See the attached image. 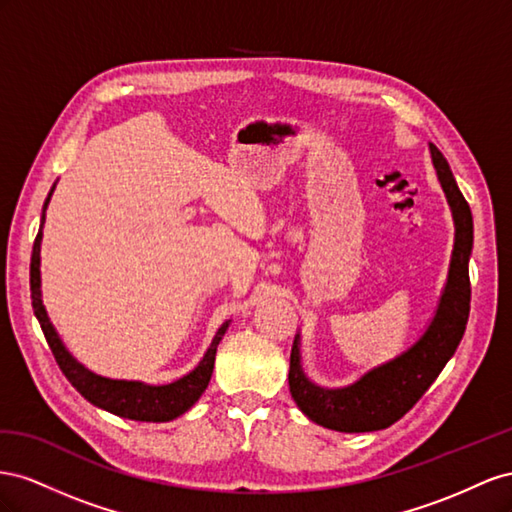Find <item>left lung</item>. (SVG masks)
I'll return each instance as SVG.
<instances>
[{"instance_id":"left-lung-1","label":"left lung","mask_w":512,"mask_h":512,"mask_svg":"<svg viewBox=\"0 0 512 512\" xmlns=\"http://www.w3.org/2000/svg\"><path fill=\"white\" fill-rule=\"evenodd\" d=\"M431 158L452 208V216H455L457 233L444 296L422 339L397 360L373 369L356 384L339 390H326L311 384L300 367L298 337L291 345V397L306 416L326 429L364 433L394 425L429 390L463 339L472 298L470 270H467L474 242L472 212L452 178L448 160L435 145H431Z\"/></svg>"}]
</instances>
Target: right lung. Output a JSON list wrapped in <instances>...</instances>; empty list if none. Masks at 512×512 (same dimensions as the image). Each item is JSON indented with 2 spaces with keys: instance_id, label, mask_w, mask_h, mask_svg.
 <instances>
[{
  "instance_id": "obj_1",
  "label": "right lung",
  "mask_w": 512,
  "mask_h": 512,
  "mask_svg": "<svg viewBox=\"0 0 512 512\" xmlns=\"http://www.w3.org/2000/svg\"><path fill=\"white\" fill-rule=\"evenodd\" d=\"M49 197L45 201V210H47ZM45 210H42V225H45ZM42 225L38 229V236H36L34 248H32V264H29V289H32V306H34V313L40 321V328H42V332H45V339L55 356V362L60 364V369L66 375L68 382L96 407H102V410H107L115 416L130 418V420L167 422V420L178 418L184 412L191 410L195 401L203 394V390H206L210 384V377L214 371L216 347H218V343H221L229 321H225V324L218 328L216 337L212 339V345L208 347V352H206V356H203V360L197 364V369L184 375L182 379H178V382H173V384L145 386L141 382H122V379H107V377L90 373L66 352V347L62 345L60 337H57V332L53 330L45 306H42V300H40Z\"/></svg>"
}]
</instances>
